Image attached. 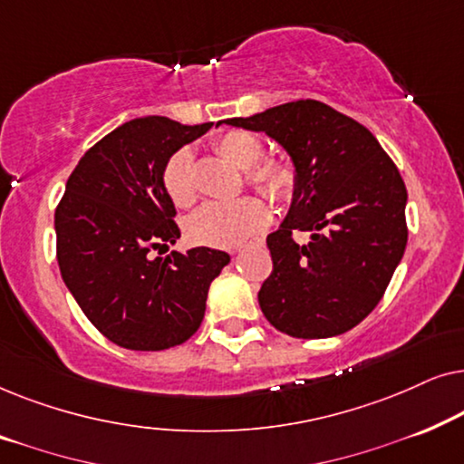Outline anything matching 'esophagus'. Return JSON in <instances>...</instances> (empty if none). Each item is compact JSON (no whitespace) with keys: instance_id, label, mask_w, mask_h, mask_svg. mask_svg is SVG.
<instances>
[{"instance_id":"34e87169","label":"esophagus","mask_w":464,"mask_h":464,"mask_svg":"<svg viewBox=\"0 0 464 464\" xmlns=\"http://www.w3.org/2000/svg\"><path fill=\"white\" fill-rule=\"evenodd\" d=\"M237 251H238V249H232V253H237Z\"/></svg>"}]
</instances>
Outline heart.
<instances>
[{"label": "heart", "instance_id": "heart-1", "mask_svg": "<svg viewBox=\"0 0 464 464\" xmlns=\"http://www.w3.org/2000/svg\"><path fill=\"white\" fill-rule=\"evenodd\" d=\"M215 150L234 167L246 170L245 177L251 186L264 192L272 202L285 205L294 198L295 170L285 160L260 162L264 145L256 135L245 130H232L215 141ZM162 186L177 207H189L196 198L194 156L189 148L177 150L162 169ZM270 221V208L257 196L227 202H207L186 221L188 238L207 246H238L245 240L262 232Z\"/></svg>", "mask_w": 464, "mask_h": 464}]
</instances>
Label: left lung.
<instances>
[{"label":"left lung","mask_w":464,"mask_h":464,"mask_svg":"<svg viewBox=\"0 0 464 464\" xmlns=\"http://www.w3.org/2000/svg\"><path fill=\"white\" fill-rule=\"evenodd\" d=\"M226 124L266 132L295 170L283 224L268 234L272 275L257 300L291 338H334L382 300L408 245V189L378 139L321 101H294ZM295 231H308L304 246Z\"/></svg>","instance_id":"obj_1"}]
</instances>
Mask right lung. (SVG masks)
Listing matches in <instances>:
<instances>
[{"label":"right lung","instance_id":"add662e5","mask_svg":"<svg viewBox=\"0 0 464 464\" xmlns=\"http://www.w3.org/2000/svg\"><path fill=\"white\" fill-rule=\"evenodd\" d=\"M211 126L135 118L94 143L69 175L54 213L56 259L82 313L113 344H183L205 319L208 287L230 264L226 251L208 246L173 251L164 262L150 257L181 237L164 164Z\"/></svg>","mask_w":464,"mask_h":464}]
</instances>
